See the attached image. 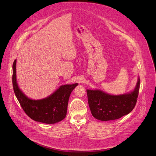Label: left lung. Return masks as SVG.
I'll return each mask as SVG.
<instances>
[{
	"label": "left lung",
	"instance_id": "left-lung-1",
	"mask_svg": "<svg viewBox=\"0 0 156 156\" xmlns=\"http://www.w3.org/2000/svg\"><path fill=\"white\" fill-rule=\"evenodd\" d=\"M140 83L138 78L133 91L119 95H110L100 90H87L88 105L92 116L101 121H110L129 114L136 105Z\"/></svg>",
	"mask_w": 156,
	"mask_h": 156
}]
</instances>
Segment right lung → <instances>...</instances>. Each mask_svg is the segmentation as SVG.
I'll use <instances>...</instances> for the list:
<instances>
[{
    "mask_svg": "<svg viewBox=\"0 0 156 156\" xmlns=\"http://www.w3.org/2000/svg\"><path fill=\"white\" fill-rule=\"evenodd\" d=\"M16 60L12 65V86L14 94L27 115L33 120L46 124H54L66 116L69 98L71 92L78 84L64 85L48 97L32 100L20 89L16 81Z\"/></svg>",
    "mask_w": 156,
    "mask_h": 156,
    "instance_id": "right-lung-1",
    "label": "right lung"
}]
</instances>
